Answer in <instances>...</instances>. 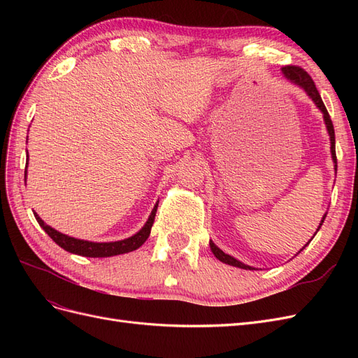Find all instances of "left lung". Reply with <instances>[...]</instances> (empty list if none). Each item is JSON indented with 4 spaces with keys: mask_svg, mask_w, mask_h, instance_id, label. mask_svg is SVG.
<instances>
[{
    "mask_svg": "<svg viewBox=\"0 0 358 358\" xmlns=\"http://www.w3.org/2000/svg\"><path fill=\"white\" fill-rule=\"evenodd\" d=\"M282 73H284V76H285V78H287L289 82H292L294 85L300 86V88L305 90V92L312 99V101L315 103L318 109L322 112V115H324V122H326L327 131H329V136H330V143H331V148H330V149H331V158H333V162H334V170H338V159H336V145H334V128H333V122H331L330 115H329V112H327V109H326V106H324V103H322V100H321V95H320V92H318V90H317L315 83H313L312 78H310V76H309L305 70L297 67V66H285V67H282ZM326 216H327V213L322 216V220H321V222H320V227L317 229V231L321 229V225H322L324 220H326ZM315 234H317V233H315ZM315 234H313V236H315ZM312 239H313V237H312ZM312 239H310V241H312ZM310 241H309V242H310ZM309 242H308V243H309ZM308 243H306V245H308ZM209 245H210V249H212L213 255H215L216 258H218L220 262H222V263H225V264L234 266V267H239V268H245V270H255V268L251 267V266L241 263L239 259H236L234 257L222 252L221 249H220L218 246H216L212 241L209 242ZM306 245H305V246H306Z\"/></svg>",
    "mask_w": 358,
    "mask_h": 358,
    "instance_id": "left-lung-1",
    "label": "left lung"
}]
</instances>
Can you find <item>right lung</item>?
Instances as JSON below:
<instances>
[{"label": "right lung", "instance_id": "obj_1", "mask_svg": "<svg viewBox=\"0 0 358 358\" xmlns=\"http://www.w3.org/2000/svg\"><path fill=\"white\" fill-rule=\"evenodd\" d=\"M27 164H28V162H27ZM25 180H27V170H25ZM157 208H158V203L154 206V209H152V212H150L146 224L142 227V230L136 233L134 236L128 237V239H124V241L101 242V243L74 239V237L62 234V233L57 231L55 229H52L50 225L45 224V221H43L37 213H34V216H36V220L40 224L41 229L45 230L49 234L50 239L55 242L58 246H61L62 249H66V251H69L71 254L82 255V257L103 258V257H113V255H119V254L131 252V251H136L137 248L142 246L146 242L149 234H150V229H152V224H154V220H155Z\"/></svg>", "mask_w": 358, "mask_h": 358}]
</instances>
